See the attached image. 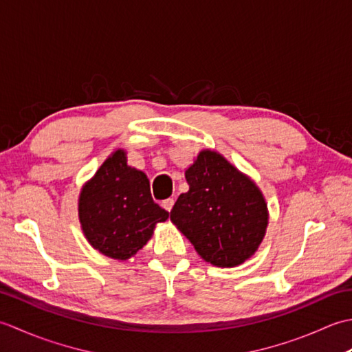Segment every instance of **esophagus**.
Returning a JSON list of instances; mask_svg holds the SVG:
<instances>
[{"label": "esophagus", "instance_id": "obj_1", "mask_svg": "<svg viewBox=\"0 0 352 352\" xmlns=\"http://www.w3.org/2000/svg\"><path fill=\"white\" fill-rule=\"evenodd\" d=\"M174 203H175L174 199H172V198H168V199H164V201H163V203H162V207H163L164 210H166V212H170V210H172V207H174Z\"/></svg>", "mask_w": 352, "mask_h": 352}]
</instances>
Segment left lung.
I'll list each match as a JSON object with an SVG mask.
<instances>
[{"label":"left lung","instance_id":"obj_1","mask_svg":"<svg viewBox=\"0 0 352 352\" xmlns=\"http://www.w3.org/2000/svg\"><path fill=\"white\" fill-rule=\"evenodd\" d=\"M184 175L189 190L170 210L172 223L213 266L234 267L251 258L269 223L256 182L212 149L199 151Z\"/></svg>","mask_w":352,"mask_h":352}]
</instances>
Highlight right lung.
Returning a JSON list of instances; mask_svg holds the SVG:
<instances>
[{
	"label": "right lung",
	"mask_w": 352,
	"mask_h": 352,
	"mask_svg": "<svg viewBox=\"0 0 352 352\" xmlns=\"http://www.w3.org/2000/svg\"><path fill=\"white\" fill-rule=\"evenodd\" d=\"M169 218L155 204L144 172L126 164V151L111 153L81 188L78 219L89 245L102 256L129 260Z\"/></svg>",
	"instance_id": "right-lung-1"
}]
</instances>
